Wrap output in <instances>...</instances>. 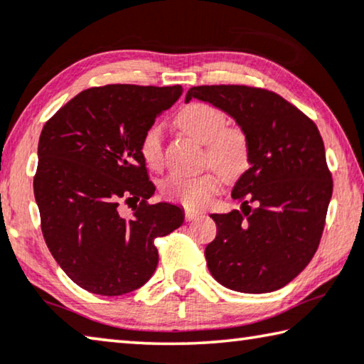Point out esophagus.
I'll list each match as a JSON object with an SVG mask.
<instances>
[{"label": "esophagus", "mask_w": 364, "mask_h": 364, "mask_svg": "<svg viewBox=\"0 0 364 364\" xmlns=\"http://www.w3.org/2000/svg\"><path fill=\"white\" fill-rule=\"evenodd\" d=\"M199 217H203V212L193 210V209H186V210H184V220L191 222V220H196V218H199Z\"/></svg>", "instance_id": "1"}]
</instances>
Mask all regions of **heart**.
I'll return each mask as SVG.
<instances>
[{
	"instance_id": "heart-1",
	"label": "heart",
	"mask_w": 364,
	"mask_h": 364,
	"mask_svg": "<svg viewBox=\"0 0 364 364\" xmlns=\"http://www.w3.org/2000/svg\"><path fill=\"white\" fill-rule=\"evenodd\" d=\"M180 128L196 139L205 144V161L220 169L210 168L199 175L171 173L161 183V193L166 199L186 207H205L213 196L220 191L223 175L235 176L243 171L250 161V144L241 128L227 124L222 109L209 103L193 102L184 107L176 117ZM141 155L147 166L154 170L164 165V129L152 124L141 139Z\"/></svg>"
}]
</instances>
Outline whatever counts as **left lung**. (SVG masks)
<instances>
[{
  "label": "left lung",
  "instance_id": "left-lung-1",
  "mask_svg": "<svg viewBox=\"0 0 364 364\" xmlns=\"http://www.w3.org/2000/svg\"><path fill=\"white\" fill-rule=\"evenodd\" d=\"M199 99L236 119L250 144V164L232 198L241 210L212 213L217 236L207 267L235 291L269 293L306 267L324 232L332 175L319 129L284 97L250 85H198Z\"/></svg>",
  "mask_w": 364,
  "mask_h": 364
}]
</instances>
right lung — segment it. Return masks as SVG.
Returning a JSON list of instances; mask_svg holds the SVG:
<instances>
[{
    "mask_svg": "<svg viewBox=\"0 0 364 364\" xmlns=\"http://www.w3.org/2000/svg\"><path fill=\"white\" fill-rule=\"evenodd\" d=\"M183 94L181 85L109 84L82 90L45 123L33 194L51 256L74 284L119 296L159 264L155 238L181 227L178 205L149 204L155 186L141 139ZM133 206L131 219L117 213Z\"/></svg>",
    "mask_w": 364,
    "mask_h": 364,
    "instance_id": "right-lung-1",
    "label": "right lung"
}]
</instances>
